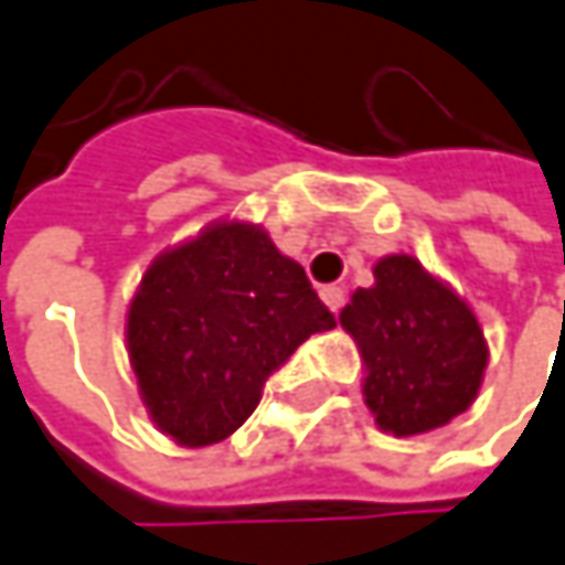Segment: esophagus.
<instances>
[{"instance_id": "obj_1", "label": "esophagus", "mask_w": 565, "mask_h": 565, "mask_svg": "<svg viewBox=\"0 0 565 565\" xmlns=\"http://www.w3.org/2000/svg\"><path fill=\"white\" fill-rule=\"evenodd\" d=\"M319 297H322V303H326L331 312H338V309L344 307V290H341V287H334V284L322 287V290H319Z\"/></svg>"}]
</instances>
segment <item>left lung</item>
Instances as JSON below:
<instances>
[{
	"instance_id": "obj_1",
	"label": "left lung",
	"mask_w": 565,
	"mask_h": 565,
	"mask_svg": "<svg viewBox=\"0 0 565 565\" xmlns=\"http://www.w3.org/2000/svg\"><path fill=\"white\" fill-rule=\"evenodd\" d=\"M373 278L338 316L363 360V405L392 436L446 427L475 405L490 360L478 316L405 253L380 258Z\"/></svg>"
}]
</instances>
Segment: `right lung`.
<instances>
[{
    "instance_id": "obj_1",
    "label": "right lung",
    "mask_w": 565,
    "mask_h": 565,
    "mask_svg": "<svg viewBox=\"0 0 565 565\" xmlns=\"http://www.w3.org/2000/svg\"><path fill=\"white\" fill-rule=\"evenodd\" d=\"M329 329L334 316L271 236L214 221L148 265L126 312V348L154 427L202 449L243 427L265 380Z\"/></svg>"
}]
</instances>
